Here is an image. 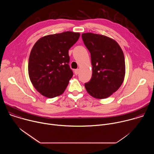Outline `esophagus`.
Masks as SVG:
<instances>
[{
  "mask_svg": "<svg viewBox=\"0 0 154 154\" xmlns=\"http://www.w3.org/2000/svg\"><path fill=\"white\" fill-rule=\"evenodd\" d=\"M74 72H75V75H77V74L79 73V69H75V71H74Z\"/></svg>",
  "mask_w": 154,
  "mask_h": 154,
  "instance_id": "34e87169",
  "label": "esophagus"
}]
</instances>
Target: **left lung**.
<instances>
[{"mask_svg": "<svg viewBox=\"0 0 154 154\" xmlns=\"http://www.w3.org/2000/svg\"><path fill=\"white\" fill-rule=\"evenodd\" d=\"M82 37L91 54L93 66L92 77L85 83V88L95 98H106L116 92L124 81V53L118 42L107 36L86 33Z\"/></svg>", "mask_w": 154, "mask_h": 154, "instance_id": "8db88e82", "label": "left lung"}]
</instances>
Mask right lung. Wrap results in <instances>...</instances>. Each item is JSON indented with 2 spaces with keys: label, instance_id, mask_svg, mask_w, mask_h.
<instances>
[{
  "label": "right lung",
  "instance_id": "1",
  "mask_svg": "<svg viewBox=\"0 0 154 154\" xmlns=\"http://www.w3.org/2000/svg\"><path fill=\"white\" fill-rule=\"evenodd\" d=\"M79 36V33L65 32L45 36L35 44L29 60V75L42 96L53 98L66 88L73 75L68 51Z\"/></svg>",
  "mask_w": 154,
  "mask_h": 154
}]
</instances>
